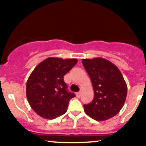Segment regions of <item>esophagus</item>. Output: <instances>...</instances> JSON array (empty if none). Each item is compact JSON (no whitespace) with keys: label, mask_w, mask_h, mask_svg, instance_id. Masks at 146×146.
I'll return each instance as SVG.
<instances>
[{"label":"esophagus","mask_w":146,"mask_h":146,"mask_svg":"<svg viewBox=\"0 0 146 146\" xmlns=\"http://www.w3.org/2000/svg\"><path fill=\"white\" fill-rule=\"evenodd\" d=\"M80 96H81V92H78L76 93V96L78 98L80 97Z\"/></svg>","instance_id":"obj_1"}]
</instances>
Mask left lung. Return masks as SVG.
Instances as JSON below:
<instances>
[{
    "label": "left lung",
    "mask_w": 146,
    "mask_h": 146,
    "mask_svg": "<svg viewBox=\"0 0 146 146\" xmlns=\"http://www.w3.org/2000/svg\"><path fill=\"white\" fill-rule=\"evenodd\" d=\"M94 89L93 100L84 105L87 115L97 121H104L122 108L127 96V85L117 67L102 58L82 59Z\"/></svg>",
    "instance_id": "obj_1"
}]
</instances>
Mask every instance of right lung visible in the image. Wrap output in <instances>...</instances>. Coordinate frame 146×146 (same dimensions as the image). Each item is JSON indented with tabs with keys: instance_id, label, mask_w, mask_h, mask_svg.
Listing matches in <instances>:
<instances>
[{
	"instance_id": "add662e5",
	"label": "right lung",
	"mask_w": 146,
	"mask_h": 146,
	"mask_svg": "<svg viewBox=\"0 0 146 146\" xmlns=\"http://www.w3.org/2000/svg\"><path fill=\"white\" fill-rule=\"evenodd\" d=\"M77 62L75 58L50 57L38 64L31 74L26 93L30 106L40 116L52 119L66 112L69 101L75 94L67 90L64 76Z\"/></svg>"
}]
</instances>
